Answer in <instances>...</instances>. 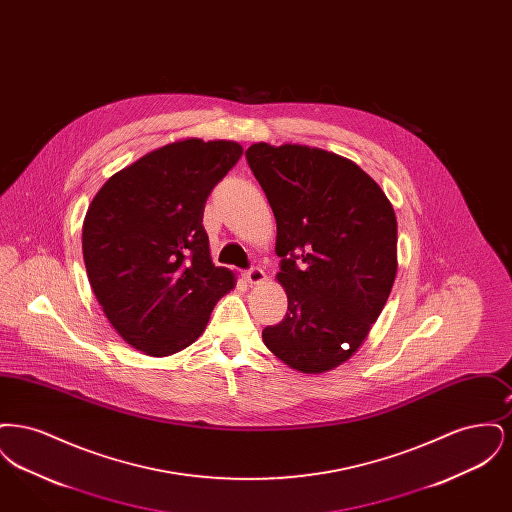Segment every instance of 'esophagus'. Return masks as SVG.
I'll return each instance as SVG.
<instances>
[{"label": "esophagus", "instance_id": "34e87169", "mask_svg": "<svg viewBox=\"0 0 512 512\" xmlns=\"http://www.w3.org/2000/svg\"><path fill=\"white\" fill-rule=\"evenodd\" d=\"M244 278L249 286H257V284L265 282V272H263V268H249L247 272H244Z\"/></svg>", "mask_w": 512, "mask_h": 512}]
</instances>
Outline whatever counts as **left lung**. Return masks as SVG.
Here are the masks:
<instances>
[{
  "instance_id": "obj_1",
  "label": "left lung",
  "mask_w": 512,
  "mask_h": 512,
  "mask_svg": "<svg viewBox=\"0 0 512 512\" xmlns=\"http://www.w3.org/2000/svg\"><path fill=\"white\" fill-rule=\"evenodd\" d=\"M247 163L276 219L282 322L263 330L274 357L303 374L334 370L363 345L397 274V219L357 163L318 147L251 144Z\"/></svg>"
}]
</instances>
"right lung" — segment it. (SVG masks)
I'll list each match as a JSON object with an SVG mask.
<instances>
[{
  "mask_svg": "<svg viewBox=\"0 0 512 512\" xmlns=\"http://www.w3.org/2000/svg\"><path fill=\"white\" fill-rule=\"evenodd\" d=\"M244 147L176 140L115 172L92 199L82 253L103 313L128 345L169 357L192 345L236 274L215 267L205 201Z\"/></svg>",
  "mask_w": 512,
  "mask_h": 512,
  "instance_id": "1",
  "label": "right lung"
}]
</instances>
